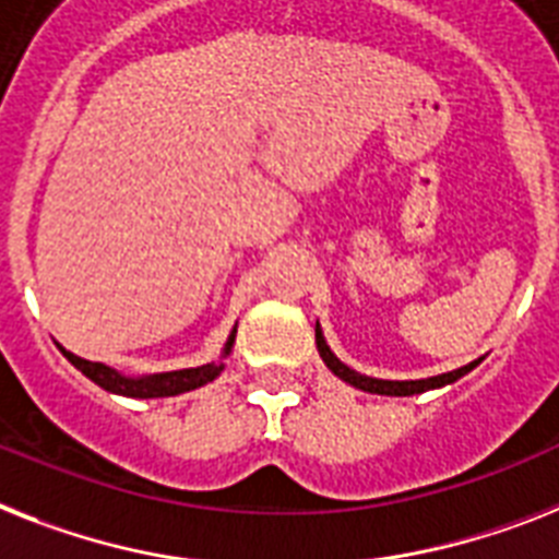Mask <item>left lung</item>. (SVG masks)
<instances>
[{
  "label": "left lung",
  "instance_id": "obj_1",
  "mask_svg": "<svg viewBox=\"0 0 559 559\" xmlns=\"http://www.w3.org/2000/svg\"><path fill=\"white\" fill-rule=\"evenodd\" d=\"M316 347H319V356L324 358V365L330 367V373L338 376L342 382L353 384L356 390H365V393H379V396H416V393H425V390H439L444 384H453L456 379H462L465 373H471L483 358H474L471 365L460 367V370H451V373L430 376V379H407V382H396V379H373V376H365L347 367L342 358L335 356L326 344L324 333H321V324H316Z\"/></svg>",
  "mask_w": 559,
  "mask_h": 559
}]
</instances>
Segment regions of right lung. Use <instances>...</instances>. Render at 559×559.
Wrapping results in <instances>:
<instances>
[{"mask_svg":"<svg viewBox=\"0 0 559 559\" xmlns=\"http://www.w3.org/2000/svg\"><path fill=\"white\" fill-rule=\"evenodd\" d=\"M235 333H238V324L233 326V333L226 338L224 350H221V358L209 361V365L201 367H183V370H169V373H148V376H126L115 367L103 365V361H88V358L74 356L66 347H59L62 356L71 361V365L80 370L83 376H88L91 382L99 384L108 393H117V396H129V399H166V396H180V393H189V390H198L203 384L215 382L217 376L224 373L226 358L235 347Z\"/></svg>","mask_w":559,"mask_h":559,"instance_id":"add662e5","label":"right lung"}]
</instances>
